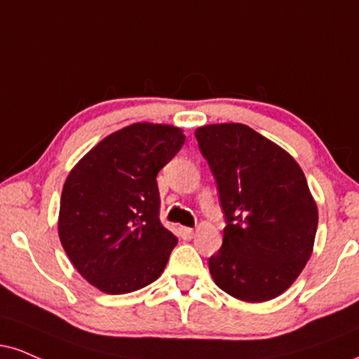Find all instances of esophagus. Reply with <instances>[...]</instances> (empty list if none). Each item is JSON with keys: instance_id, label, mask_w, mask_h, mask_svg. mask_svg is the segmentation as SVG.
<instances>
[{"instance_id": "obj_1", "label": "esophagus", "mask_w": 359, "mask_h": 359, "mask_svg": "<svg viewBox=\"0 0 359 359\" xmlns=\"http://www.w3.org/2000/svg\"><path fill=\"white\" fill-rule=\"evenodd\" d=\"M179 236L182 237L184 241H189L194 236V229H191V227H180L179 229Z\"/></svg>"}]
</instances>
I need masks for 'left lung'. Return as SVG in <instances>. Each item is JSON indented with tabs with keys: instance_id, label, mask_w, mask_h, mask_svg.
I'll return each instance as SVG.
<instances>
[{
	"instance_id": "8db88e82",
	"label": "left lung",
	"mask_w": 359,
	"mask_h": 359,
	"mask_svg": "<svg viewBox=\"0 0 359 359\" xmlns=\"http://www.w3.org/2000/svg\"><path fill=\"white\" fill-rule=\"evenodd\" d=\"M196 138L226 215L222 248L209 259L214 283L248 303L274 299L313 252L318 207L304 172L248 125H204Z\"/></svg>"
}]
</instances>
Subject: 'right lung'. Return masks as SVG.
Returning <instances> with one entry per match:
<instances>
[{"mask_svg": "<svg viewBox=\"0 0 359 359\" xmlns=\"http://www.w3.org/2000/svg\"><path fill=\"white\" fill-rule=\"evenodd\" d=\"M184 142L172 125H128L98 142L65 180L60 241L75 269L107 294L149 286L165 269L177 237L158 219L157 174Z\"/></svg>", "mask_w": 359, "mask_h": 359, "instance_id": "1", "label": "right lung"}]
</instances>
